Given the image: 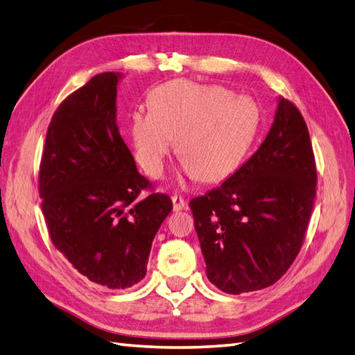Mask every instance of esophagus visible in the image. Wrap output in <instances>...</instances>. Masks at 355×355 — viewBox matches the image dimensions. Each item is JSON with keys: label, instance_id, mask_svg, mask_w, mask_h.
<instances>
[{"label": "esophagus", "instance_id": "1", "mask_svg": "<svg viewBox=\"0 0 355 355\" xmlns=\"http://www.w3.org/2000/svg\"><path fill=\"white\" fill-rule=\"evenodd\" d=\"M173 209L175 211H182V209H187V202L180 198V196H173Z\"/></svg>", "mask_w": 355, "mask_h": 355}]
</instances>
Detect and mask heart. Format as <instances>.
Instances as JSON below:
<instances>
[{"mask_svg":"<svg viewBox=\"0 0 355 355\" xmlns=\"http://www.w3.org/2000/svg\"><path fill=\"white\" fill-rule=\"evenodd\" d=\"M260 124V110L248 96L227 87L170 81L150 95V110L130 118V137L141 167L161 178L176 148L184 171L205 182H219L239 168Z\"/></svg>","mask_w":355,"mask_h":355,"instance_id":"obj_1","label":"heart"}]
</instances>
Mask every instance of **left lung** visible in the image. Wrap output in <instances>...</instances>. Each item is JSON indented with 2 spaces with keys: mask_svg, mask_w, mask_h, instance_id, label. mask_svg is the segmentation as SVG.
<instances>
[{
  "mask_svg": "<svg viewBox=\"0 0 355 355\" xmlns=\"http://www.w3.org/2000/svg\"><path fill=\"white\" fill-rule=\"evenodd\" d=\"M315 184L305 119L280 96L256 153L225 182L190 202L208 280L227 294L276 284L300 251Z\"/></svg>",
  "mask_w": 355,
  "mask_h": 355,
  "instance_id": "1",
  "label": "left lung"
}]
</instances>
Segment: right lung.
Listing matches in <instances>:
<instances>
[{"mask_svg": "<svg viewBox=\"0 0 355 355\" xmlns=\"http://www.w3.org/2000/svg\"><path fill=\"white\" fill-rule=\"evenodd\" d=\"M122 73L93 76L58 107L40 168V198L50 239L73 268L110 289L147 274L151 242L173 209L151 193L116 124Z\"/></svg>", "mask_w": 355, "mask_h": 355, "instance_id": "obj_1", "label": "right lung"}]
</instances>
